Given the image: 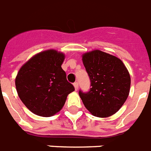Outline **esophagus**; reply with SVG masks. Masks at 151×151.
Listing matches in <instances>:
<instances>
[{"instance_id": "esophagus-1", "label": "esophagus", "mask_w": 151, "mask_h": 151, "mask_svg": "<svg viewBox=\"0 0 151 151\" xmlns=\"http://www.w3.org/2000/svg\"><path fill=\"white\" fill-rule=\"evenodd\" d=\"M73 86H74V88H75V90L77 91L78 89V87H79V85H78V82H75V83H73Z\"/></svg>"}]
</instances>
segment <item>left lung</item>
Returning <instances> with one entry per match:
<instances>
[{"label":"left lung","mask_w":151,"mask_h":151,"mask_svg":"<svg viewBox=\"0 0 151 151\" xmlns=\"http://www.w3.org/2000/svg\"><path fill=\"white\" fill-rule=\"evenodd\" d=\"M82 60L91 81L88 92L79 91L93 116L105 118L118 111L128 98L130 76L120 59L99 50L84 53Z\"/></svg>","instance_id":"obj_1"}]
</instances>
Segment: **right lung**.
<instances>
[{"label": "right lung", "instance_id": "1", "mask_svg": "<svg viewBox=\"0 0 151 151\" xmlns=\"http://www.w3.org/2000/svg\"><path fill=\"white\" fill-rule=\"evenodd\" d=\"M65 55L49 50L32 56L15 78L18 95L32 112L50 117L62 109L67 95L74 91L61 65Z\"/></svg>", "mask_w": 151, "mask_h": 151}]
</instances>
